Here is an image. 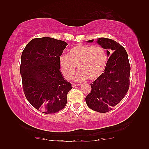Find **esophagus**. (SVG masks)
<instances>
[{"label":"esophagus","mask_w":149,"mask_h":149,"mask_svg":"<svg viewBox=\"0 0 149 149\" xmlns=\"http://www.w3.org/2000/svg\"><path fill=\"white\" fill-rule=\"evenodd\" d=\"M72 87H76V86H79V84H77V83H72Z\"/></svg>","instance_id":"obj_1"}]
</instances>
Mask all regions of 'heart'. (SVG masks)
Listing matches in <instances>:
<instances>
[{"label": "heart", "mask_w": 149, "mask_h": 149, "mask_svg": "<svg viewBox=\"0 0 149 149\" xmlns=\"http://www.w3.org/2000/svg\"><path fill=\"white\" fill-rule=\"evenodd\" d=\"M105 50L100 46L78 45L69 50L68 54L59 58V66L63 76L71 79L77 66L79 70L75 80L83 81L88 78L95 80L104 72L107 63Z\"/></svg>", "instance_id": "heart-1"}]
</instances>
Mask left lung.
<instances>
[{"instance_id": "8db88e82", "label": "left lung", "mask_w": 149, "mask_h": 149, "mask_svg": "<svg viewBox=\"0 0 149 149\" xmlns=\"http://www.w3.org/2000/svg\"><path fill=\"white\" fill-rule=\"evenodd\" d=\"M93 41L89 40L88 42ZM97 43L102 48L109 49V51L107 50V54L110 56L102 74L90 84L91 91L85 100L90 109L99 113H107L117 105L127 93L130 84L131 66L127 53L120 44L106 38H100Z\"/></svg>"}]
</instances>
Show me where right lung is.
Segmentation results:
<instances>
[{
    "label": "right lung",
    "instance_id": "right-lung-1",
    "mask_svg": "<svg viewBox=\"0 0 149 149\" xmlns=\"http://www.w3.org/2000/svg\"><path fill=\"white\" fill-rule=\"evenodd\" d=\"M67 45L49 37L34 38L22 53L20 74L25 96L34 108L47 115L64 108L72 88L59 70V56Z\"/></svg>",
    "mask_w": 149,
    "mask_h": 149
}]
</instances>
